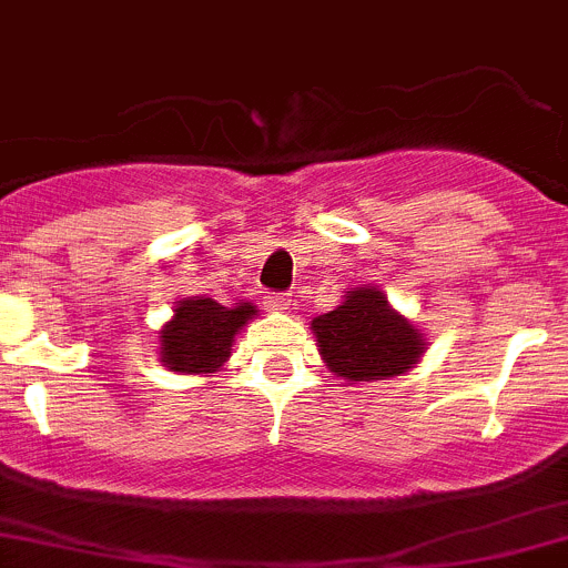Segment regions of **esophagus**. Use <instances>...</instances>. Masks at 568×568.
<instances>
[{
	"label": "esophagus",
	"mask_w": 568,
	"mask_h": 568,
	"mask_svg": "<svg viewBox=\"0 0 568 568\" xmlns=\"http://www.w3.org/2000/svg\"><path fill=\"white\" fill-rule=\"evenodd\" d=\"M266 305H268V311L285 313V311H291L294 300H291V294H272V296H266Z\"/></svg>",
	"instance_id": "1"
}]
</instances>
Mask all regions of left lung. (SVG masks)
I'll return each mask as SVG.
<instances>
[{"instance_id": "left-lung-1", "label": "left lung", "mask_w": 568, "mask_h": 568, "mask_svg": "<svg viewBox=\"0 0 568 568\" xmlns=\"http://www.w3.org/2000/svg\"><path fill=\"white\" fill-rule=\"evenodd\" d=\"M318 352L335 376L348 382L387 379L417 363L426 343L376 288H354L346 302L313 318Z\"/></svg>"}]
</instances>
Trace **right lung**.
<instances>
[{"label": "right lung", "instance_id": "right-lung-1", "mask_svg": "<svg viewBox=\"0 0 568 568\" xmlns=\"http://www.w3.org/2000/svg\"><path fill=\"white\" fill-rule=\"evenodd\" d=\"M255 316L250 302L225 307L214 300L178 302L175 318L162 329V363L178 374H211L231 357L236 332Z\"/></svg>", "mask_w": 568, "mask_h": 568}]
</instances>
